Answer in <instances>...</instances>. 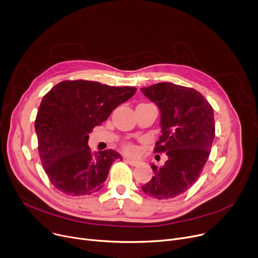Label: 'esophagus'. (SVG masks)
<instances>
[{"mask_svg": "<svg viewBox=\"0 0 258 258\" xmlns=\"http://www.w3.org/2000/svg\"><path fill=\"white\" fill-rule=\"evenodd\" d=\"M124 161L126 162V163H128L130 165L132 166H137L140 164V161L139 160H135V159H131V158H125Z\"/></svg>", "mask_w": 258, "mask_h": 258, "instance_id": "obj_1", "label": "esophagus"}]
</instances>
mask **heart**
<instances>
[{
	"mask_svg": "<svg viewBox=\"0 0 258 258\" xmlns=\"http://www.w3.org/2000/svg\"><path fill=\"white\" fill-rule=\"evenodd\" d=\"M124 150H125L127 153H134L135 150H136V148H135V146H134L133 144H126V145L124 146Z\"/></svg>",
	"mask_w": 258,
	"mask_h": 258,
	"instance_id": "1",
	"label": "heart"
}]
</instances>
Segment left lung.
I'll return each mask as SVG.
<instances>
[{"label":"left lung","mask_w":258,"mask_h":258,"mask_svg":"<svg viewBox=\"0 0 258 258\" xmlns=\"http://www.w3.org/2000/svg\"><path fill=\"white\" fill-rule=\"evenodd\" d=\"M144 96L160 110L162 135L155 153H166L164 165L157 167L141 188L157 200L178 197L199 179L210 155L215 136L213 108L195 89L160 83L141 88Z\"/></svg>","instance_id":"1"}]
</instances>
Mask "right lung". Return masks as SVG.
I'll return each instance as SVG.
<instances>
[{
  "instance_id": "right-lung-1",
  "label": "right lung",
  "mask_w": 258,
  "mask_h": 258,
  "mask_svg": "<svg viewBox=\"0 0 258 258\" xmlns=\"http://www.w3.org/2000/svg\"><path fill=\"white\" fill-rule=\"evenodd\" d=\"M136 91L135 87L64 80L45 95L34 127L40 161L59 191L79 197L103 187L112 163L122 157L113 150L93 153L88 145L89 134Z\"/></svg>"
}]
</instances>
